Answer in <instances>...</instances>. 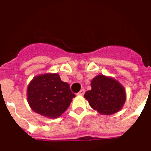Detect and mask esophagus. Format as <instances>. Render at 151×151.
Masks as SVG:
<instances>
[{"mask_svg": "<svg viewBox=\"0 0 151 151\" xmlns=\"http://www.w3.org/2000/svg\"><path fill=\"white\" fill-rule=\"evenodd\" d=\"M84 93H85V90H84V89H81V90L80 91V92H79V93H77V94L80 95V96H83V95L84 94Z\"/></svg>", "mask_w": 151, "mask_h": 151, "instance_id": "esophagus-1", "label": "esophagus"}]
</instances>
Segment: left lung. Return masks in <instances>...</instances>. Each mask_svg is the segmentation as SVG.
I'll return each instance as SVG.
<instances>
[{
  "label": "left lung",
  "mask_w": 151,
  "mask_h": 151,
  "mask_svg": "<svg viewBox=\"0 0 151 151\" xmlns=\"http://www.w3.org/2000/svg\"><path fill=\"white\" fill-rule=\"evenodd\" d=\"M91 89L84 94L93 110L102 115H111L120 111L126 100L124 86L111 77L99 74L91 82Z\"/></svg>",
  "instance_id": "8db88e82"
}]
</instances>
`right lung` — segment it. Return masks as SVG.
<instances>
[{"mask_svg":"<svg viewBox=\"0 0 151 151\" xmlns=\"http://www.w3.org/2000/svg\"><path fill=\"white\" fill-rule=\"evenodd\" d=\"M74 97L68 83L63 82L58 73L35 76L27 88V101L32 110L50 119L61 116Z\"/></svg>","mask_w":151,"mask_h":151,"instance_id":"right-lung-1","label":"right lung"}]
</instances>
